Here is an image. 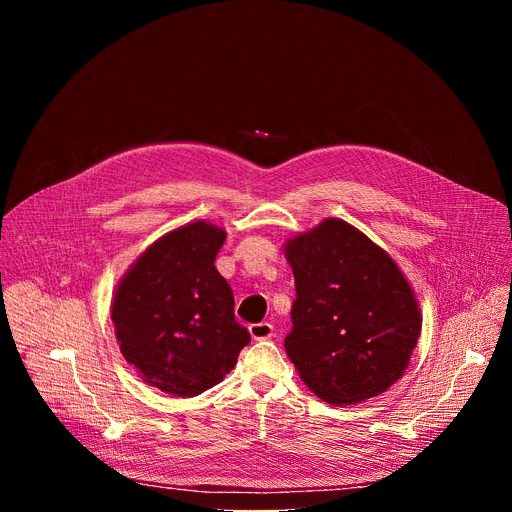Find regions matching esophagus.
<instances>
[{
    "instance_id": "1",
    "label": "esophagus",
    "mask_w": 512,
    "mask_h": 512,
    "mask_svg": "<svg viewBox=\"0 0 512 512\" xmlns=\"http://www.w3.org/2000/svg\"><path fill=\"white\" fill-rule=\"evenodd\" d=\"M249 332L253 340H267L273 336V326L269 322H259V324H251Z\"/></svg>"
}]
</instances>
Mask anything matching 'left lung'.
<instances>
[{
	"instance_id": "1",
	"label": "left lung",
	"mask_w": 512,
	"mask_h": 512,
	"mask_svg": "<svg viewBox=\"0 0 512 512\" xmlns=\"http://www.w3.org/2000/svg\"><path fill=\"white\" fill-rule=\"evenodd\" d=\"M296 277L285 352L330 405L385 393L407 369L421 332L413 291L369 237L328 218L285 247Z\"/></svg>"
}]
</instances>
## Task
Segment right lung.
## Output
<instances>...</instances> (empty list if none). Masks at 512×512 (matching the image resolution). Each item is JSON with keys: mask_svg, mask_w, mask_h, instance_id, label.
<instances>
[{"mask_svg": "<svg viewBox=\"0 0 512 512\" xmlns=\"http://www.w3.org/2000/svg\"><path fill=\"white\" fill-rule=\"evenodd\" d=\"M227 233L204 221L145 251L117 285L111 320L125 360L145 383L194 397L233 371L251 334L214 259Z\"/></svg>", "mask_w": 512, "mask_h": 512, "instance_id": "right-lung-1", "label": "right lung"}]
</instances>
